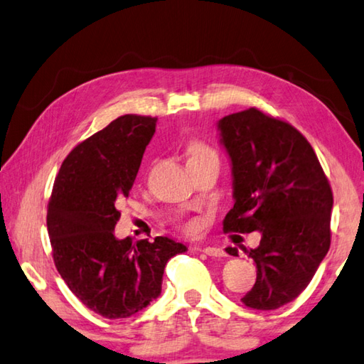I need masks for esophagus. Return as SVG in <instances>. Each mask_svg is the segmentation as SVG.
<instances>
[{"label":"esophagus","mask_w":364,"mask_h":364,"mask_svg":"<svg viewBox=\"0 0 364 364\" xmlns=\"http://www.w3.org/2000/svg\"><path fill=\"white\" fill-rule=\"evenodd\" d=\"M202 252H204V254L208 255V257H225L226 255V252L223 249L213 247V245H208V247H204V249H202Z\"/></svg>","instance_id":"obj_1"}]
</instances>
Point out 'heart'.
<instances>
[{
    "mask_svg": "<svg viewBox=\"0 0 364 364\" xmlns=\"http://www.w3.org/2000/svg\"><path fill=\"white\" fill-rule=\"evenodd\" d=\"M188 154H189V160H196V159H202L207 156H215V152L210 149V147L205 146L204 143H199V141H193L188 146ZM188 231H194L197 228L196 221H189V223L184 225Z\"/></svg>",
    "mask_w": 364,
    "mask_h": 364,
    "instance_id": "heart-1",
    "label": "heart"
}]
</instances>
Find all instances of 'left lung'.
Wrapping results in <instances>:
<instances>
[{
	"instance_id": "left-lung-1",
	"label": "left lung",
	"mask_w": 364,
	"mask_h": 364,
	"mask_svg": "<svg viewBox=\"0 0 364 364\" xmlns=\"http://www.w3.org/2000/svg\"><path fill=\"white\" fill-rule=\"evenodd\" d=\"M220 144L231 160L234 205L226 232H260L257 281L242 304L276 310L305 291L331 245L332 191L304 134L250 107L218 123ZM237 257L236 247H226Z\"/></svg>"
}]
</instances>
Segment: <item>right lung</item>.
Listing matches in <instances>:
<instances>
[{
  "mask_svg": "<svg viewBox=\"0 0 364 364\" xmlns=\"http://www.w3.org/2000/svg\"><path fill=\"white\" fill-rule=\"evenodd\" d=\"M157 119L122 115L65 157L48 204V234L59 274L104 318L133 316L162 292L165 264L188 247L159 236L117 239V205L128 197Z\"/></svg>",
  "mask_w": 364,
  "mask_h": 364,
  "instance_id": "1",
  "label": "right lung"
}]
</instances>
